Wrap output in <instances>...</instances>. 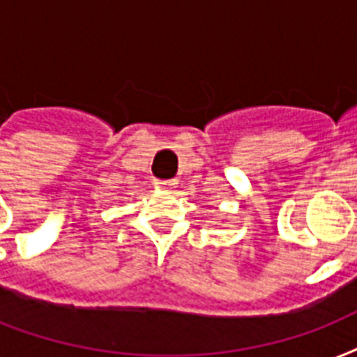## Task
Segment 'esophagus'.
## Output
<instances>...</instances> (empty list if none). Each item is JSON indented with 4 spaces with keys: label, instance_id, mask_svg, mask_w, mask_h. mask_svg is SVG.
Listing matches in <instances>:
<instances>
[{
    "label": "esophagus",
    "instance_id": "esophagus-1",
    "mask_svg": "<svg viewBox=\"0 0 357 357\" xmlns=\"http://www.w3.org/2000/svg\"><path fill=\"white\" fill-rule=\"evenodd\" d=\"M159 183H161L162 187H174V185H176V181H174V179H168V181H159Z\"/></svg>",
    "mask_w": 357,
    "mask_h": 357
}]
</instances>
